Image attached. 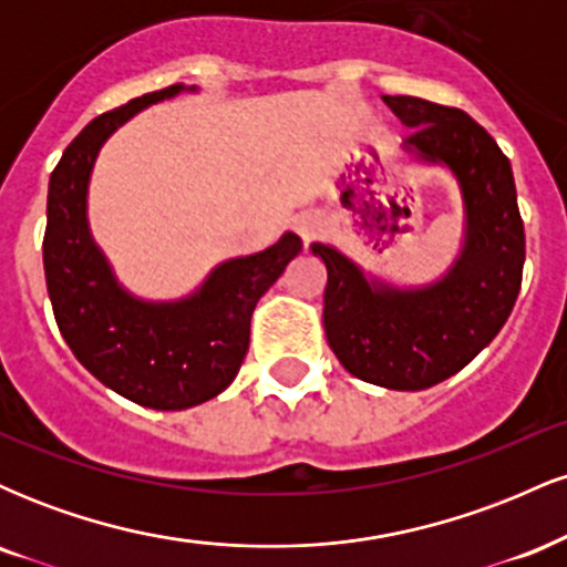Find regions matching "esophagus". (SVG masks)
Listing matches in <instances>:
<instances>
[{"label": "esophagus", "mask_w": 567, "mask_h": 567, "mask_svg": "<svg viewBox=\"0 0 567 567\" xmlns=\"http://www.w3.org/2000/svg\"><path fill=\"white\" fill-rule=\"evenodd\" d=\"M296 231L303 243H311V239H317L324 231V224H322V218H317V216H298Z\"/></svg>", "instance_id": "1"}]
</instances>
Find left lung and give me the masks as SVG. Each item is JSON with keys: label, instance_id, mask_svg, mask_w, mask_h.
<instances>
[{"label": "left lung", "instance_id": "obj_1", "mask_svg": "<svg viewBox=\"0 0 567 567\" xmlns=\"http://www.w3.org/2000/svg\"><path fill=\"white\" fill-rule=\"evenodd\" d=\"M410 127L402 152L442 167L461 194V243L432 282L402 285L375 275L330 243L309 250L328 269L324 336L338 362L360 381L421 392L451 379L509 320L523 282L525 229L509 159L461 109L413 95H383Z\"/></svg>", "mask_w": 567, "mask_h": 567}]
</instances>
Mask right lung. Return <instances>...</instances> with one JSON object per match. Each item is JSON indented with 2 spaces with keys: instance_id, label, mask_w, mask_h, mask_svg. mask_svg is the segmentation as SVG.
I'll use <instances>...</instances> for the list:
<instances>
[{
  "instance_id": "right-lung-1",
  "label": "right lung",
  "mask_w": 567,
  "mask_h": 567,
  "mask_svg": "<svg viewBox=\"0 0 567 567\" xmlns=\"http://www.w3.org/2000/svg\"><path fill=\"white\" fill-rule=\"evenodd\" d=\"M197 84L146 93L95 116L69 143L48 186L42 256L50 303L63 341L103 386L135 405L186 410L213 400L237 379L250 343L256 303L301 252L285 231L252 256L226 258L192 292L152 301L130 292L90 231L87 194L97 154L122 125L154 103Z\"/></svg>"
}]
</instances>
